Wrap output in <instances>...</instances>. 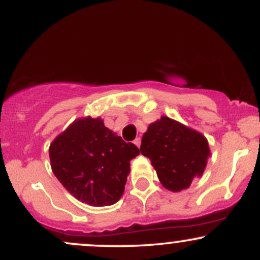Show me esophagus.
Instances as JSON below:
<instances>
[{
    "label": "esophagus",
    "mask_w": 260,
    "mask_h": 260,
    "mask_svg": "<svg viewBox=\"0 0 260 260\" xmlns=\"http://www.w3.org/2000/svg\"><path fill=\"white\" fill-rule=\"evenodd\" d=\"M133 143L137 145V147L139 148V147H140V143H142V139H140V138H136V139L133 140Z\"/></svg>",
    "instance_id": "1"
}]
</instances>
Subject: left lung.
<instances>
[{
    "label": "left lung",
    "instance_id": "obj_1",
    "mask_svg": "<svg viewBox=\"0 0 260 260\" xmlns=\"http://www.w3.org/2000/svg\"><path fill=\"white\" fill-rule=\"evenodd\" d=\"M140 153L151 161L166 189L181 192L203 175L210 149L202 133L162 116L143 134Z\"/></svg>",
    "mask_w": 260,
    "mask_h": 260
}]
</instances>
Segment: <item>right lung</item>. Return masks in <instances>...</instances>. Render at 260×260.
Returning a JSON list of instances; mask_svg holds the SVG:
<instances>
[{
  "label": "right lung",
  "instance_id": "1",
  "mask_svg": "<svg viewBox=\"0 0 260 260\" xmlns=\"http://www.w3.org/2000/svg\"><path fill=\"white\" fill-rule=\"evenodd\" d=\"M49 154L53 175L71 194L92 207H105L120 201L139 149L116 136L100 117H85L58 134Z\"/></svg>",
  "mask_w": 260,
  "mask_h": 260
}]
</instances>
